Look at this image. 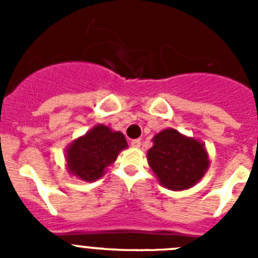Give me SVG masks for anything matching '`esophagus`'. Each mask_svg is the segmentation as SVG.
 Returning a JSON list of instances; mask_svg holds the SVG:
<instances>
[{"label": "esophagus", "instance_id": "1", "mask_svg": "<svg viewBox=\"0 0 258 258\" xmlns=\"http://www.w3.org/2000/svg\"><path fill=\"white\" fill-rule=\"evenodd\" d=\"M131 145H132V147H140L141 146V140H133V141H131Z\"/></svg>", "mask_w": 258, "mask_h": 258}]
</instances>
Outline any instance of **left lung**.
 I'll use <instances>...</instances> for the list:
<instances>
[{
    "mask_svg": "<svg viewBox=\"0 0 258 258\" xmlns=\"http://www.w3.org/2000/svg\"><path fill=\"white\" fill-rule=\"evenodd\" d=\"M152 142L147 161L164 187L174 191L190 188L208 170V154L200 141L169 127L157 133Z\"/></svg>",
    "mask_w": 258,
    "mask_h": 258,
    "instance_id": "8db88e82",
    "label": "left lung"
}]
</instances>
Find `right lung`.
Returning <instances> with one entry per match:
<instances>
[{
  "label": "right lung",
  "mask_w": 258,
  "mask_h": 258,
  "mask_svg": "<svg viewBox=\"0 0 258 258\" xmlns=\"http://www.w3.org/2000/svg\"><path fill=\"white\" fill-rule=\"evenodd\" d=\"M127 147L124 134L103 124L95 125L66 150L68 172L86 182L97 181L107 166L115 163L120 151Z\"/></svg>",
  "instance_id": "add662e5"
}]
</instances>
